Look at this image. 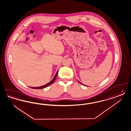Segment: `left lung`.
I'll use <instances>...</instances> for the list:
<instances>
[{
    "mask_svg": "<svg viewBox=\"0 0 131 131\" xmlns=\"http://www.w3.org/2000/svg\"><path fill=\"white\" fill-rule=\"evenodd\" d=\"M79 81V83H80V84H81L83 85H85L83 84H82V83H80V81Z\"/></svg>",
    "mask_w": 131,
    "mask_h": 131,
    "instance_id": "8db88e82",
    "label": "left lung"
}]
</instances>
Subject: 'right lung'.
I'll use <instances>...</instances> for the list:
<instances>
[{
    "label": "right lung",
    "mask_w": 131,
    "mask_h": 131,
    "mask_svg": "<svg viewBox=\"0 0 131 131\" xmlns=\"http://www.w3.org/2000/svg\"><path fill=\"white\" fill-rule=\"evenodd\" d=\"M58 70L57 71V72H56V73L55 76L54 77V78H53V79L51 80L50 82H49L48 83H47L46 84L43 85V86H40V87H29L30 88H32V89H41L44 88H46L47 87L50 86V85L52 83H53L54 82V81H55V79H56V77H57V75H58Z\"/></svg>",
    "instance_id": "1"
}]
</instances>
